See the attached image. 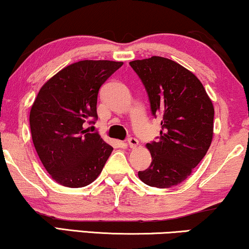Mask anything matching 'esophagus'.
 I'll use <instances>...</instances> for the list:
<instances>
[{"instance_id": "34e87169", "label": "esophagus", "mask_w": 249, "mask_h": 249, "mask_svg": "<svg viewBox=\"0 0 249 249\" xmlns=\"http://www.w3.org/2000/svg\"><path fill=\"white\" fill-rule=\"evenodd\" d=\"M128 146L130 148H136L138 146V141L134 137L128 138Z\"/></svg>"}]
</instances>
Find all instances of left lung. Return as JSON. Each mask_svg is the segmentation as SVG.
<instances>
[{"mask_svg": "<svg viewBox=\"0 0 249 249\" xmlns=\"http://www.w3.org/2000/svg\"><path fill=\"white\" fill-rule=\"evenodd\" d=\"M148 94L152 114L162 118L158 142L146 144L152 163L138 177L156 188H170L192 175L213 138L214 107L193 72L162 56L129 62Z\"/></svg>", "mask_w": 249, "mask_h": 249, "instance_id": "left-lung-1", "label": "left lung"}]
</instances>
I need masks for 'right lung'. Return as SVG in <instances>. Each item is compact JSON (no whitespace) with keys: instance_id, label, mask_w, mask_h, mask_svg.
Instances as JSON below:
<instances>
[{"instance_id":"obj_1","label":"right lung","mask_w":249,"mask_h":249,"mask_svg":"<svg viewBox=\"0 0 249 249\" xmlns=\"http://www.w3.org/2000/svg\"><path fill=\"white\" fill-rule=\"evenodd\" d=\"M124 62L84 60L59 71L40 88L29 115L34 146L53 180L70 188L100 176L113 147L87 124L97 120L98 90Z\"/></svg>"}]
</instances>
